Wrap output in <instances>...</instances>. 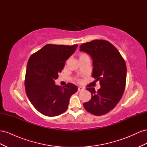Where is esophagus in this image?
<instances>
[{
    "mask_svg": "<svg viewBox=\"0 0 147 147\" xmlns=\"http://www.w3.org/2000/svg\"><path fill=\"white\" fill-rule=\"evenodd\" d=\"M85 88H83V87H81V86H79L78 88V92H82V91L84 90Z\"/></svg>",
    "mask_w": 147,
    "mask_h": 147,
    "instance_id": "obj_1",
    "label": "esophagus"
}]
</instances>
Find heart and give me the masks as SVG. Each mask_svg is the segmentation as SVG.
<instances>
[{
	"mask_svg": "<svg viewBox=\"0 0 147 147\" xmlns=\"http://www.w3.org/2000/svg\"><path fill=\"white\" fill-rule=\"evenodd\" d=\"M87 54H81L80 55V58H82V57H85V56H87Z\"/></svg>",
	"mask_w": 147,
	"mask_h": 147,
	"instance_id": "b5f03b06",
	"label": "heart"
}]
</instances>
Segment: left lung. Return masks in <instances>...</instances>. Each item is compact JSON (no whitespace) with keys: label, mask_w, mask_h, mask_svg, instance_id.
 <instances>
[{"label":"left lung","mask_w":147,"mask_h":147,"mask_svg":"<svg viewBox=\"0 0 147 147\" xmlns=\"http://www.w3.org/2000/svg\"><path fill=\"white\" fill-rule=\"evenodd\" d=\"M80 51L88 53L93 60L92 77L100 80L101 88L95 91L86 90L92 94L91 100L83 103L85 109L95 116H102L111 111L124 93L127 68L124 59L111 43L96 39L83 43Z\"/></svg>","instance_id":"obj_1"}]
</instances>
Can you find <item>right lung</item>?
Returning a JSON list of instances; mask_svg holds the SVG:
<instances>
[{"label": "right lung", "instance_id": "add662e5", "mask_svg": "<svg viewBox=\"0 0 147 147\" xmlns=\"http://www.w3.org/2000/svg\"><path fill=\"white\" fill-rule=\"evenodd\" d=\"M77 46L46 45L29 59L25 79L26 93L35 109L45 116L64 113L70 96L77 92V86L72 83L63 87L54 84L58 74Z\"/></svg>", "mask_w": 147, "mask_h": 147}]
</instances>
